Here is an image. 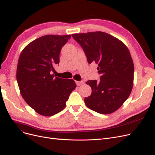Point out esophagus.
I'll use <instances>...</instances> for the list:
<instances>
[{"mask_svg": "<svg viewBox=\"0 0 155 155\" xmlns=\"http://www.w3.org/2000/svg\"><path fill=\"white\" fill-rule=\"evenodd\" d=\"M76 85L78 86H81V85H83V83H84V82L83 81H76Z\"/></svg>", "mask_w": 155, "mask_h": 155, "instance_id": "obj_1", "label": "esophagus"}]
</instances>
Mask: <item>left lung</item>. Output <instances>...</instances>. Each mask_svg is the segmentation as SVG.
I'll list each match as a JSON object with an SVG mask.
<instances>
[{
	"label": "left lung",
	"mask_w": 155,
	"mask_h": 155,
	"mask_svg": "<svg viewBox=\"0 0 155 155\" xmlns=\"http://www.w3.org/2000/svg\"><path fill=\"white\" fill-rule=\"evenodd\" d=\"M89 64H98L100 81L88 80L91 95L84 99L89 109L103 114L118 110L129 97L133 87L134 64L130 51L118 39L102 31L74 34Z\"/></svg>",
	"instance_id": "left-lung-1"
}]
</instances>
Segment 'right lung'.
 Listing matches in <instances>:
<instances>
[{"mask_svg": "<svg viewBox=\"0 0 155 155\" xmlns=\"http://www.w3.org/2000/svg\"><path fill=\"white\" fill-rule=\"evenodd\" d=\"M71 35H46L22 50L17 68V81L27 104L37 113L51 116L64 109L76 84L72 79L51 74L59 63V54Z\"/></svg>", "mask_w": 155, "mask_h": 155, "instance_id": "add662e5", "label": "right lung"}]
</instances>
